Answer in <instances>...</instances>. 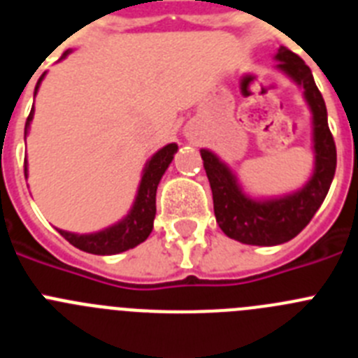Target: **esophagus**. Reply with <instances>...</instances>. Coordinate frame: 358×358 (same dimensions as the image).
Masks as SVG:
<instances>
[{"label": "esophagus", "mask_w": 358, "mask_h": 358, "mask_svg": "<svg viewBox=\"0 0 358 358\" xmlns=\"http://www.w3.org/2000/svg\"><path fill=\"white\" fill-rule=\"evenodd\" d=\"M185 136H186V138H194V136H195V125L188 123V125L185 127Z\"/></svg>", "instance_id": "1"}]
</instances>
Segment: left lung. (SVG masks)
Masks as SVG:
<instances>
[{"instance_id": "1", "label": "left lung", "mask_w": 358, "mask_h": 358, "mask_svg": "<svg viewBox=\"0 0 358 358\" xmlns=\"http://www.w3.org/2000/svg\"><path fill=\"white\" fill-rule=\"evenodd\" d=\"M274 59L280 62L276 68L301 87L312 113L314 170L308 181L296 192L280 197H251L243 192L238 177L215 152L201 148L218 226L229 238L248 245H280L299 235L321 208L337 166V150L328 129L327 106L312 71L301 57L285 46L278 48Z\"/></svg>"}]
</instances>
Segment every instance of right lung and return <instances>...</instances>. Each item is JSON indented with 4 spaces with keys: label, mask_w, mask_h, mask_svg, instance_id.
Returning <instances> with one entry per match:
<instances>
[{
    "label": "right lung",
    "mask_w": 358,
    "mask_h": 358,
    "mask_svg": "<svg viewBox=\"0 0 358 358\" xmlns=\"http://www.w3.org/2000/svg\"><path fill=\"white\" fill-rule=\"evenodd\" d=\"M71 53V50L64 52L66 57ZM44 75H41V78L37 80L36 85V94L39 91V85L43 82ZM34 120V107H31L30 115L27 118V125H24V140L28 136V129H30V123ZM177 152L176 143L164 145L163 148L154 154L150 159L145 163L143 173H141V181L138 186V194H136L134 202H132V208L125 217L120 220V222L113 224V226L106 227L102 231H96V233H87V235H78V233H69L64 229H57L68 240L71 245L78 248L80 251L91 252V255H118V252L129 251V249L140 245L141 242L148 238V235L152 233V227H154V217H156V192L157 185H159L161 177L166 172V169L170 166L173 159V154ZM24 177H28V164L24 159Z\"/></svg>",
    "instance_id": "right-lung-1"
}]
</instances>
